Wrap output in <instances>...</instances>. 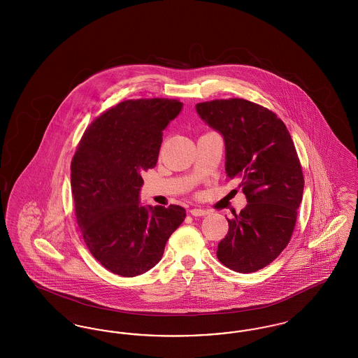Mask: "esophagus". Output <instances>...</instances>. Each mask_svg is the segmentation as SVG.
Returning a JSON list of instances; mask_svg holds the SVG:
<instances>
[{"label":"esophagus","instance_id":"obj_1","mask_svg":"<svg viewBox=\"0 0 358 358\" xmlns=\"http://www.w3.org/2000/svg\"><path fill=\"white\" fill-rule=\"evenodd\" d=\"M190 215L194 217H201V216L208 215V210L201 209V208H193V209H190Z\"/></svg>","mask_w":358,"mask_h":358}]
</instances>
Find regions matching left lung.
I'll return each instance as SVG.
<instances>
[{
  "label": "left lung",
  "instance_id": "1",
  "mask_svg": "<svg viewBox=\"0 0 358 358\" xmlns=\"http://www.w3.org/2000/svg\"><path fill=\"white\" fill-rule=\"evenodd\" d=\"M196 111L225 143V173L238 178L247 206L217 247L222 264L241 273L268 266L289 244L303 196V173L286 124L245 99L197 103Z\"/></svg>",
  "mask_w": 358,
  "mask_h": 358
}]
</instances>
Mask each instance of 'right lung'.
Listing matches in <instances>:
<instances>
[{
    "instance_id": "right-lung-1",
    "label": "right lung",
    "mask_w": 358,
    "mask_h": 358,
    "mask_svg": "<svg viewBox=\"0 0 358 358\" xmlns=\"http://www.w3.org/2000/svg\"><path fill=\"white\" fill-rule=\"evenodd\" d=\"M182 110L176 99L124 101L103 113L82 136L71 162L76 222L92 256L131 278L161 260L185 220L180 205H142V174L153 169L162 131Z\"/></svg>"
}]
</instances>
